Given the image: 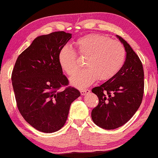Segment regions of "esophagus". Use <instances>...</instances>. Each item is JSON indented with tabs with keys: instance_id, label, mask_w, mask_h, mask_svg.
<instances>
[{
	"instance_id": "1",
	"label": "esophagus",
	"mask_w": 158,
	"mask_h": 158,
	"mask_svg": "<svg viewBox=\"0 0 158 158\" xmlns=\"http://www.w3.org/2000/svg\"><path fill=\"white\" fill-rule=\"evenodd\" d=\"M90 93V90L89 89H82L81 90V94L82 96L83 95H85V94H88Z\"/></svg>"
}]
</instances>
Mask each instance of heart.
I'll return each mask as SVG.
<instances>
[{"label": "heart", "instance_id": "obj_1", "mask_svg": "<svg viewBox=\"0 0 158 158\" xmlns=\"http://www.w3.org/2000/svg\"><path fill=\"white\" fill-rule=\"evenodd\" d=\"M76 53L69 46H64L59 53V62L69 75H73L80 66L76 54L83 58L85 69L70 78L73 86H89L98 78L107 81L120 70L126 59V49L122 44L109 37L94 34L79 38L75 43Z\"/></svg>", "mask_w": 158, "mask_h": 158}]
</instances>
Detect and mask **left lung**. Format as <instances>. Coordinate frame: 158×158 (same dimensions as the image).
Returning <instances> with one entry per match:
<instances>
[{"instance_id": "8db88e82", "label": "left lung", "mask_w": 158, "mask_h": 158, "mask_svg": "<svg viewBox=\"0 0 158 158\" xmlns=\"http://www.w3.org/2000/svg\"><path fill=\"white\" fill-rule=\"evenodd\" d=\"M117 38L126 49V61L113 77L91 90L99 98V104L91 111V118L97 126L106 130L126 123L140 106L144 94L142 61L123 38Z\"/></svg>"}]
</instances>
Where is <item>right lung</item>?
Wrapping results in <instances>:
<instances>
[{"mask_svg":"<svg viewBox=\"0 0 158 158\" xmlns=\"http://www.w3.org/2000/svg\"><path fill=\"white\" fill-rule=\"evenodd\" d=\"M71 33L54 32L37 37L16 59L11 81L18 110L39 131L56 132L64 126L69 107L81 96L68 86L59 62V53Z\"/></svg>","mask_w":158,"mask_h":158,"instance_id":"1","label":"right lung"}]
</instances>
